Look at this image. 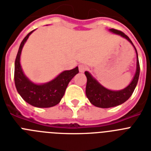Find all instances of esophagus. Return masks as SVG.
<instances>
[{
	"mask_svg": "<svg viewBox=\"0 0 151 151\" xmlns=\"http://www.w3.org/2000/svg\"><path fill=\"white\" fill-rule=\"evenodd\" d=\"M87 70H88V67L85 66L84 64H81L79 65V71L81 72V73H84V71H86Z\"/></svg>",
	"mask_w": 151,
	"mask_h": 151,
	"instance_id": "esophagus-1",
	"label": "esophagus"
}]
</instances>
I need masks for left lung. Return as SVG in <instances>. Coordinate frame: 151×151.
I'll return each mask as SVG.
<instances>
[{
    "mask_svg": "<svg viewBox=\"0 0 151 151\" xmlns=\"http://www.w3.org/2000/svg\"><path fill=\"white\" fill-rule=\"evenodd\" d=\"M109 31L121 35L122 37L125 38L133 45L136 50V52H137V70H136L134 78L130 84H129L127 88L120 91L109 90L102 86L101 84H99V82L91 75L90 73H88V71L84 72L87 77V85L85 92H86L88 100L93 105H95L96 107L104 108V109L115 107V106L121 105V104L124 103L126 101H127L135 90L139 76V63L138 53H137V49L133 44L130 39L125 33L119 30H117V29H110Z\"/></svg>",
    "mask_w": 151,
    "mask_h": 151,
    "instance_id": "1",
    "label": "left lung"
}]
</instances>
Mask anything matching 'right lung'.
Here are the masks:
<instances>
[{
    "label": "right lung",
    "instance_id": "right-lung-1",
    "mask_svg": "<svg viewBox=\"0 0 151 151\" xmlns=\"http://www.w3.org/2000/svg\"><path fill=\"white\" fill-rule=\"evenodd\" d=\"M34 31V30H33ZM33 31L29 32L21 42L14 62V84L18 94L24 101L37 108H50L60 103L72 78L78 73V67L64 70L56 78L46 84H34L24 75L20 64L23 46Z\"/></svg>",
    "mask_w": 151,
    "mask_h": 151
}]
</instances>
